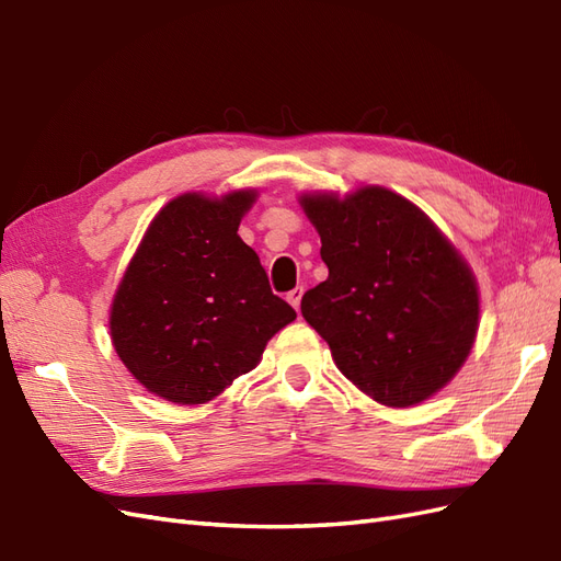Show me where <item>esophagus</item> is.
<instances>
[{"label": "esophagus", "instance_id": "34e87169", "mask_svg": "<svg viewBox=\"0 0 561 561\" xmlns=\"http://www.w3.org/2000/svg\"><path fill=\"white\" fill-rule=\"evenodd\" d=\"M301 295H304L301 287H295V290L287 293V301H290L297 311H299V304H301Z\"/></svg>", "mask_w": 561, "mask_h": 561}]
</instances>
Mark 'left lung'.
Instances as JSON below:
<instances>
[{"instance_id":"obj_1","label":"left lung","mask_w":561,"mask_h":561,"mask_svg":"<svg viewBox=\"0 0 561 561\" xmlns=\"http://www.w3.org/2000/svg\"><path fill=\"white\" fill-rule=\"evenodd\" d=\"M330 276L301 297V316L336 367L388 407L437 393L468 358L478 285L414 203L383 190L301 196Z\"/></svg>"}]
</instances>
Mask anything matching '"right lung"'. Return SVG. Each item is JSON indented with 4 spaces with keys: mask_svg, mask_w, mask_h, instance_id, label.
Instances as JSON below:
<instances>
[{
    "mask_svg": "<svg viewBox=\"0 0 561 561\" xmlns=\"http://www.w3.org/2000/svg\"><path fill=\"white\" fill-rule=\"evenodd\" d=\"M252 201V192L173 198L126 268L112 304V342L130 375L159 398L213 400L297 318L236 233Z\"/></svg>",
    "mask_w": 561,
    "mask_h": 561,
    "instance_id": "obj_1",
    "label": "right lung"
}]
</instances>
